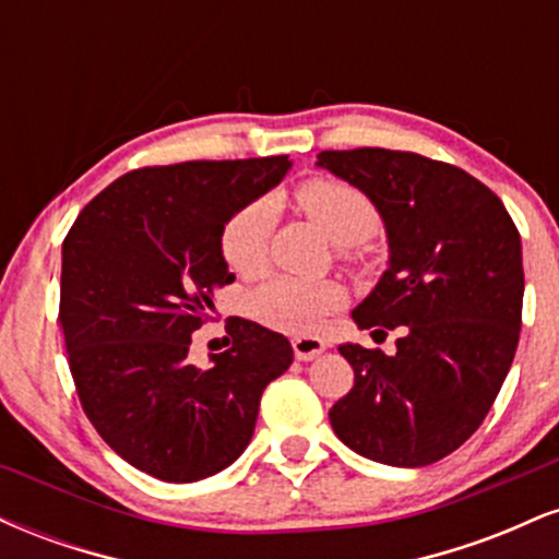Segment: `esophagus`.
<instances>
[{
  "instance_id": "1",
  "label": "esophagus",
  "mask_w": 559,
  "mask_h": 559,
  "mask_svg": "<svg viewBox=\"0 0 559 559\" xmlns=\"http://www.w3.org/2000/svg\"><path fill=\"white\" fill-rule=\"evenodd\" d=\"M292 346H294V357H297L299 362H310L316 360L318 355H323L325 342L318 336H297L292 342Z\"/></svg>"
}]
</instances>
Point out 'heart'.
Masks as SVG:
<instances>
[{"mask_svg":"<svg viewBox=\"0 0 559 559\" xmlns=\"http://www.w3.org/2000/svg\"><path fill=\"white\" fill-rule=\"evenodd\" d=\"M301 213L310 215L336 247H355L376 234L378 210L368 197L344 181H307L297 189ZM275 221L271 199H254L226 223L221 236L223 258L230 271L254 275L265 267L267 241ZM342 301L329 281L273 278L252 294V312L260 323L286 333H310Z\"/></svg>","mask_w":559,"mask_h":559,"instance_id":"b5f03b06","label":"heart"}]
</instances>
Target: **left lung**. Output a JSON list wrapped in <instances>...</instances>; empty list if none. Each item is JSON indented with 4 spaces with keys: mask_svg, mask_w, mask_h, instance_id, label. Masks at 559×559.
<instances>
[{
    "mask_svg": "<svg viewBox=\"0 0 559 559\" xmlns=\"http://www.w3.org/2000/svg\"><path fill=\"white\" fill-rule=\"evenodd\" d=\"M316 165L360 189L386 228L389 267L352 320L400 329L394 355L338 346L355 386L331 426L376 463L431 465L476 433L515 357L521 234L502 199L454 165L370 146L320 152Z\"/></svg>",
    "mask_w": 559,
    "mask_h": 559,
    "instance_id": "1",
    "label": "left lung"
}]
</instances>
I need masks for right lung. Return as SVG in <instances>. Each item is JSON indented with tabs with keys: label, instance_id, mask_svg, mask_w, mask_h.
I'll return each mask as SVG.
<instances>
[{
	"label": "right lung",
	"instance_id": "1",
	"mask_svg": "<svg viewBox=\"0 0 559 559\" xmlns=\"http://www.w3.org/2000/svg\"><path fill=\"white\" fill-rule=\"evenodd\" d=\"M288 157L178 163L126 173L62 241L60 325L83 413L128 465L168 484L228 467L252 441L260 396L294 360L281 333L228 325L234 346L189 357L191 333L234 281L226 223L281 183Z\"/></svg>",
	"mask_w": 559,
	"mask_h": 559
}]
</instances>
